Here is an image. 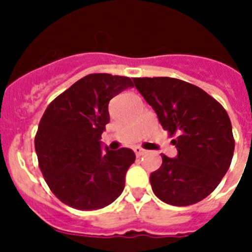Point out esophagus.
Listing matches in <instances>:
<instances>
[{
  "instance_id": "esophagus-1",
  "label": "esophagus",
  "mask_w": 252,
  "mask_h": 252,
  "mask_svg": "<svg viewBox=\"0 0 252 252\" xmlns=\"http://www.w3.org/2000/svg\"><path fill=\"white\" fill-rule=\"evenodd\" d=\"M134 154H136V156H142L143 154H146V151L143 149H141V147H134Z\"/></svg>"
}]
</instances>
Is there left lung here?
Returning a JSON list of instances; mask_svg holds the SVG:
<instances>
[{"label":"left lung","instance_id":"1","mask_svg":"<svg viewBox=\"0 0 252 252\" xmlns=\"http://www.w3.org/2000/svg\"><path fill=\"white\" fill-rule=\"evenodd\" d=\"M134 86L155 110L170 136L177 156L162 155L161 166L150 175L161 201L188 206L214 191L229 169L234 139L229 116L201 88L168 77L134 78Z\"/></svg>","mask_w":252,"mask_h":252}]
</instances>
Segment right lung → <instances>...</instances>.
<instances>
[{
	"label": "right lung",
	"mask_w": 252,
	"mask_h": 252,
	"mask_svg": "<svg viewBox=\"0 0 252 252\" xmlns=\"http://www.w3.org/2000/svg\"><path fill=\"white\" fill-rule=\"evenodd\" d=\"M128 77L90 74L50 103L34 146L39 169L52 193L78 210L102 209L122 194L136 155L130 149L102 150L109 102L132 87Z\"/></svg>",
	"instance_id": "add662e5"
}]
</instances>
